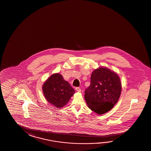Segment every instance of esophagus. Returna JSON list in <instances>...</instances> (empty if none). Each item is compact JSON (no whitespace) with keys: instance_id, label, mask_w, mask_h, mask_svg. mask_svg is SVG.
Wrapping results in <instances>:
<instances>
[{"instance_id":"1","label":"esophagus","mask_w":151,"mask_h":151,"mask_svg":"<svg viewBox=\"0 0 151 151\" xmlns=\"http://www.w3.org/2000/svg\"><path fill=\"white\" fill-rule=\"evenodd\" d=\"M76 91L78 92H81V88H79V87H77V88H76Z\"/></svg>"}]
</instances>
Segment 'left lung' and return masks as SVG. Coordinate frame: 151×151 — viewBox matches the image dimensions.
I'll list each match as a JSON object with an SVG mask.
<instances>
[{"label": "left lung", "instance_id": "8db88e82", "mask_svg": "<svg viewBox=\"0 0 151 151\" xmlns=\"http://www.w3.org/2000/svg\"><path fill=\"white\" fill-rule=\"evenodd\" d=\"M122 85L117 74L102 67L92 73L91 84L85 91L88 107L98 115L110 111L119 99Z\"/></svg>", "mask_w": 151, "mask_h": 151}]
</instances>
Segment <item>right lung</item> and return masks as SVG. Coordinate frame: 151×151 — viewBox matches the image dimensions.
I'll return each instance as SVG.
<instances>
[{
  "instance_id": "obj_1",
  "label": "right lung",
  "mask_w": 151,
  "mask_h": 151,
  "mask_svg": "<svg viewBox=\"0 0 151 151\" xmlns=\"http://www.w3.org/2000/svg\"><path fill=\"white\" fill-rule=\"evenodd\" d=\"M46 100L56 108L63 107L73 96L75 91L59 73L52 74L42 86Z\"/></svg>"
}]
</instances>
